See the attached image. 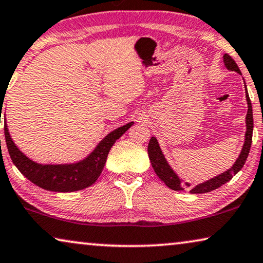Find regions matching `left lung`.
I'll list each match as a JSON object with an SVG mask.
<instances>
[{"label": "left lung", "mask_w": 263, "mask_h": 263, "mask_svg": "<svg viewBox=\"0 0 263 263\" xmlns=\"http://www.w3.org/2000/svg\"><path fill=\"white\" fill-rule=\"evenodd\" d=\"M224 64L229 70L231 71H236L238 73H241V70L236 64V62L231 58V56H229L228 53L224 54ZM247 88V87H246ZM247 102H248V113H247V118H246V123H247V132H246V140H244V145L242 147L241 154L237 160H236L235 164L232 165L231 169H229L228 172H225L220 175H218L213 179H211L206 182L198 184L194 188H192L190 191L191 193L193 194H200V193H207V192H211L213 190H217L218 187H220L221 184L227 183L228 181H230L232 177H234L236 174H237L239 170L242 169V167L246 163L248 155H249L250 151V146H251V140H253V128H254V120H253V107H251V101L249 99V95H248L247 91ZM147 155H149L151 165L155 170V173L157 174V176L163 181V182L167 184V186L173 191H183L184 190V184L181 182V180L177 177L175 173L173 172V169L169 167V164L165 161V158L162 154L161 147L158 145L157 139L155 137H151L149 145H147ZM187 186L190 184L186 183Z\"/></svg>", "instance_id": "1"}]
</instances>
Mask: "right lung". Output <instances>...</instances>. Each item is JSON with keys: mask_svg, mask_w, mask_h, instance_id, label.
Masks as SVG:
<instances>
[{"mask_svg": "<svg viewBox=\"0 0 263 263\" xmlns=\"http://www.w3.org/2000/svg\"><path fill=\"white\" fill-rule=\"evenodd\" d=\"M133 125L128 123L114 130L103 138L86 160L75 164H38L26 157L10 138L5 123V137L13 163L22 175L40 188L52 192H73L93 184L105 167L110 147Z\"/></svg>", "mask_w": 263, "mask_h": 263, "instance_id": "right-lung-1", "label": "right lung"}]
</instances>
